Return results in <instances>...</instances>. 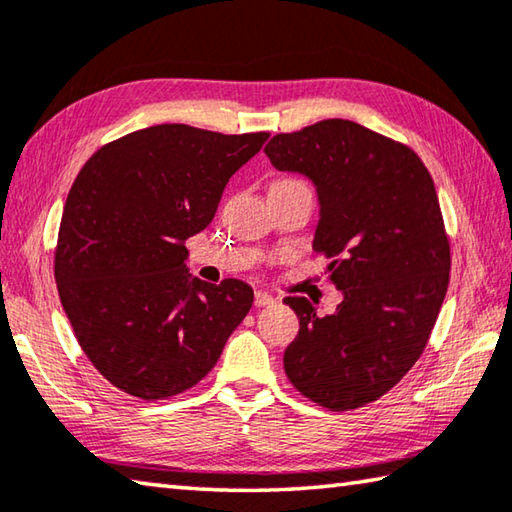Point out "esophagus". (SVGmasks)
I'll list each match as a JSON object with an SVG mask.
<instances>
[{
  "mask_svg": "<svg viewBox=\"0 0 512 512\" xmlns=\"http://www.w3.org/2000/svg\"><path fill=\"white\" fill-rule=\"evenodd\" d=\"M273 302V296H268L264 291H255V307H266Z\"/></svg>",
  "mask_w": 512,
  "mask_h": 512,
  "instance_id": "34e87169",
  "label": "esophagus"
}]
</instances>
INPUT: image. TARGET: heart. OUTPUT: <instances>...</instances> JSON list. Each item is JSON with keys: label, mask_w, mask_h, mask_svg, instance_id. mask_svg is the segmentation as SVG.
I'll use <instances>...</instances> for the list:
<instances>
[{"label": "heart", "mask_w": 512, "mask_h": 512, "mask_svg": "<svg viewBox=\"0 0 512 512\" xmlns=\"http://www.w3.org/2000/svg\"><path fill=\"white\" fill-rule=\"evenodd\" d=\"M282 180H296V178H282ZM300 183H302V180H300Z\"/></svg>", "instance_id": "heart-1"}]
</instances>
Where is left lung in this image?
Here are the masks:
<instances>
[{
  "instance_id": "obj_1",
  "label": "left lung",
  "mask_w": 512,
  "mask_h": 512,
  "mask_svg": "<svg viewBox=\"0 0 512 512\" xmlns=\"http://www.w3.org/2000/svg\"><path fill=\"white\" fill-rule=\"evenodd\" d=\"M264 153L316 183L314 250L345 296L332 316L284 298L300 318L284 372L323 409H359L413 368L443 307L452 250L433 178L411 146L350 119L277 133Z\"/></svg>"
}]
</instances>
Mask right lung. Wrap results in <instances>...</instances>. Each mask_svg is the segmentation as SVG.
Returning a JSON list of instances; mask_svg holds the SVG:
<instances>
[{
	"label": "right lung",
	"mask_w": 512,
	"mask_h": 512,
	"mask_svg": "<svg viewBox=\"0 0 512 512\" xmlns=\"http://www.w3.org/2000/svg\"><path fill=\"white\" fill-rule=\"evenodd\" d=\"M268 133L158 124L103 144L69 189L54 275L76 341L112 386L167 400L196 386L253 307L228 277L189 282L185 241Z\"/></svg>",
	"instance_id": "obj_1"
}]
</instances>
